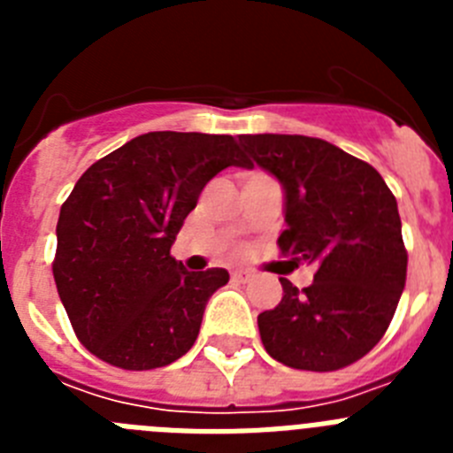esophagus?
<instances>
[{
	"label": "esophagus",
	"instance_id": "obj_1",
	"mask_svg": "<svg viewBox=\"0 0 453 453\" xmlns=\"http://www.w3.org/2000/svg\"><path fill=\"white\" fill-rule=\"evenodd\" d=\"M231 279H234V281H238V283H250L251 281V272L234 270V272H231Z\"/></svg>",
	"mask_w": 453,
	"mask_h": 453
}]
</instances>
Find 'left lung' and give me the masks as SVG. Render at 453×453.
Listing matches in <instances>:
<instances>
[{
  "mask_svg": "<svg viewBox=\"0 0 453 453\" xmlns=\"http://www.w3.org/2000/svg\"><path fill=\"white\" fill-rule=\"evenodd\" d=\"M240 147L286 192L281 254L318 265L303 290L281 279L279 306L258 315L263 347L295 370L351 365L383 338L406 286L397 199L370 163L326 140L258 134Z\"/></svg>",
  "mask_w": 453,
  "mask_h": 453,
  "instance_id": "left-lung-1",
  "label": "left lung"
}]
</instances>
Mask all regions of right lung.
Returning <instances> with one entry per match:
<instances>
[{"instance_id":"obj_1","label":"right lung","mask_w":453,"mask_h":453,"mask_svg":"<svg viewBox=\"0 0 453 453\" xmlns=\"http://www.w3.org/2000/svg\"><path fill=\"white\" fill-rule=\"evenodd\" d=\"M250 167L231 135L151 131L92 163L61 206L54 281L79 342L122 370L181 358L229 272H188L170 254L203 186Z\"/></svg>"}]
</instances>
